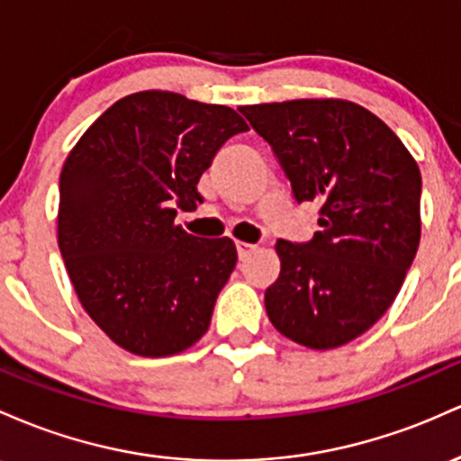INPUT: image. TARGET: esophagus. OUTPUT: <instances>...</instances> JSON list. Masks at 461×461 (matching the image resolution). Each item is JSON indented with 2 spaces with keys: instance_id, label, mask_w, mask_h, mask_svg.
I'll use <instances>...</instances> for the list:
<instances>
[{
  "instance_id": "34e87169",
  "label": "esophagus",
  "mask_w": 461,
  "mask_h": 461,
  "mask_svg": "<svg viewBox=\"0 0 461 461\" xmlns=\"http://www.w3.org/2000/svg\"><path fill=\"white\" fill-rule=\"evenodd\" d=\"M255 250H257L255 244H248V241H237V255H240V258L250 257Z\"/></svg>"
}]
</instances>
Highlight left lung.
<instances>
[{
  "mask_svg": "<svg viewBox=\"0 0 461 461\" xmlns=\"http://www.w3.org/2000/svg\"><path fill=\"white\" fill-rule=\"evenodd\" d=\"M270 143L298 203H320L307 244L278 240L266 289L274 329L313 350L366 333L401 292L420 244V169L368 108L348 100L241 106Z\"/></svg>",
  "mask_w": 461,
  "mask_h": 461,
  "instance_id": "left-lung-1",
  "label": "left lung"
}]
</instances>
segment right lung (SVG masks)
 <instances>
[{
    "label": "right lung",
    "instance_id": "right-lung-1",
    "mask_svg": "<svg viewBox=\"0 0 461 461\" xmlns=\"http://www.w3.org/2000/svg\"><path fill=\"white\" fill-rule=\"evenodd\" d=\"M244 131L229 106L139 91L102 113L67 157L60 255L85 312L128 353L178 355L209 329L237 248L189 235L176 209L203 203L200 176Z\"/></svg>",
    "mask_w": 461,
    "mask_h": 461
}]
</instances>
